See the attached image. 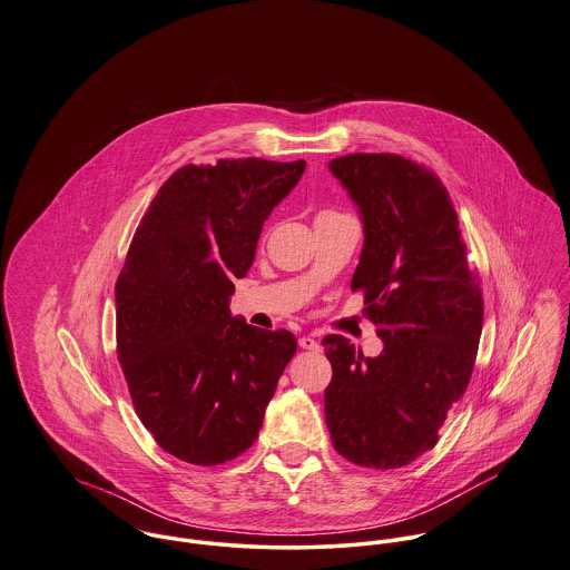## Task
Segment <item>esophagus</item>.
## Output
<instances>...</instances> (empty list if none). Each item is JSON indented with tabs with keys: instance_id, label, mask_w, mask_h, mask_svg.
Returning <instances> with one entry per match:
<instances>
[{
	"instance_id": "esophagus-1",
	"label": "esophagus",
	"mask_w": 570,
	"mask_h": 570,
	"mask_svg": "<svg viewBox=\"0 0 570 570\" xmlns=\"http://www.w3.org/2000/svg\"><path fill=\"white\" fill-rule=\"evenodd\" d=\"M299 347H304V350H308V352H318V350H321L318 341H315L313 336H302V338H299Z\"/></svg>"
}]
</instances>
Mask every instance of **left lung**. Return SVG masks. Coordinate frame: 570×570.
<instances>
[{
    "label": "left lung",
    "mask_w": 570,
    "mask_h": 570,
    "mask_svg": "<svg viewBox=\"0 0 570 570\" xmlns=\"http://www.w3.org/2000/svg\"><path fill=\"white\" fill-rule=\"evenodd\" d=\"M330 173L358 205L365 245L352 291L384 347L365 358L350 338H323L332 380L325 424L347 461L391 470L435 448L465 393L483 327V295L454 205L429 168L393 153H354Z\"/></svg>",
    "instance_id": "8db88e82"
}]
</instances>
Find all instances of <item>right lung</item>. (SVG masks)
Listing matches in <instances>:
<instances>
[{
    "instance_id": "1",
    "label": "right lung",
    "mask_w": 570,
    "mask_h": 570,
    "mask_svg": "<svg viewBox=\"0 0 570 570\" xmlns=\"http://www.w3.org/2000/svg\"><path fill=\"white\" fill-rule=\"evenodd\" d=\"M306 161L179 168L153 198L116 284L118 361L137 417L168 454L218 465L252 448L297 352L288 330L232 316L234 279Z\"/></svg>"
}]
</instances>
